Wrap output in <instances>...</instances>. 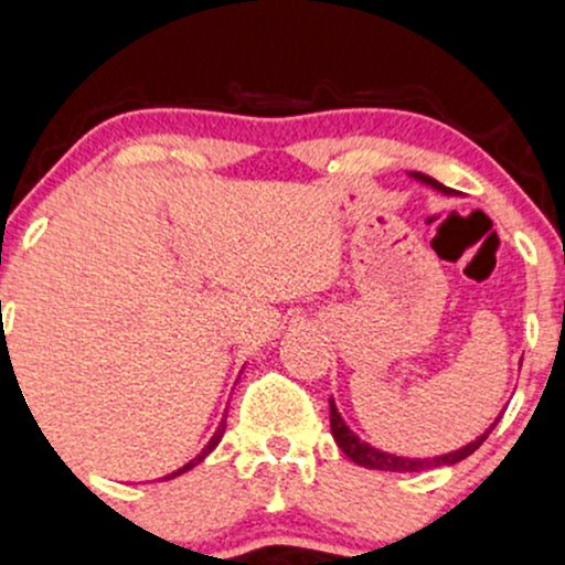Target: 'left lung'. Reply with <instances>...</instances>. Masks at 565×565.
Instances as JSON below:
<instances>
[{"instance_id": "8db88e82", "label": "left lung", "mask_w": 565, "mask_h": 565, "mask_svg": "<svg viewBox=\"0 0 565 565\" xmlns=\"http://www.w3.org/2000/svg\"><path fill=\"white\" fill-rule=\"evenodd\" d=\"M408 178H414V181H417V183L436 189V192H441V194H452V189L444 186L441 181H436V178H430V175H425V173H408ZM498 419H501V417H495V423L487 427L482 436H477L471 444H466V447L455 449V452L436 455V457H403V455H395V452H384V449H379V447H373V444L362 441L358 433H354L352 427L347 425V419H343L341 412H338L335 401H332V397H330V427H332V438H335V444H338V447H341V452L347 455L352 462H358V466L376 468V471L408 473V471H427V468L455 466V462L466 460L468 455H473L479 447H482L484 438L490 436L492 427L498 425Z\"/></svg>"}]
</instances>
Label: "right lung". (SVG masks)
<instances>
[{
	"label": "right lung",
	"mask_w": 565,
	"mask_h": 565,
	"mask_svg": "<svg viewBox=\"0 0 565 565\" xmlns=\"http://www.w3.org/2000/svg\"><path fill=\"white\" fill-rule=\"evenodd\" d=\"M224 427H227V419H222V423H218V427H216V433H213V436H211V441H207V444H205V447H203V452H200L198 457H192V460H189V462H186V466H181V468H178V471H173V473H168V477H164V479H173V477H181V473L192 471V468H194V466H198V462H203V460H205V457H207V455H211V452H213V449H216V447H218V441H222V436H224Z\"/></svg>",
	"instance_id": "obj_1"
}]
</instances>
